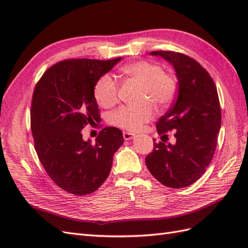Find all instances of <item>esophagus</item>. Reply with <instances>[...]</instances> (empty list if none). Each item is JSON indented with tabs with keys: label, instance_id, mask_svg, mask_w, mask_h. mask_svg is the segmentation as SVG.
Listing matches in <instances>:
<instances>
[{
	"label": "esophagus",
	"instance_id": "34e87169",
	"mask_svg": "<svg viewBox=\"0 0 248 248\" xmlns=\"http://www.w3.org/2000/svg\"><path fill=\"white\" fill-rule=\"evenodd\" d=\"M123 137H124V140L129 141L131 139L135 138V134H132V132H129V131H123Z\"/></svg>",
	"mask_w": 248,
	"mask_h": 248
}]
</instances>
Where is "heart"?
Instances as JSON below:
<instances>
[{
	"label": "heart",
	"instance_id": "1",
	"mask_svg": "<svg viewBox=\"0 0 248 248\" xmlns=\"http://www.w3.org/2000/svg\"><path fill=\"white\" fill-rule=\"evenodd\" d=\"M121 74L130 80L142 84L138 105H126L109 114V123L119 128L137 130L152 120L155 114V103L166 107L177 94L178 84L172 75L164 72L161 65L141 60L124 65ZM94 98L103 108L113 107L119 101V84L109 75L102 76L93 89Z\"/></svg>",
	"mask_w": 248,
	"mask_h": 248
}]
</instances>
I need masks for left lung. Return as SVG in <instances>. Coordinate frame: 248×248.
Masks as SVG:
<instances>
[{"label":"left lung","instance_id":"1","mask_svg":"<svg viewBox=\"0 0 248 248\" xmlns=\"http://www.w3.org/2000/svg\"><path fill=\"white\" fill-rule=\"evenodd\" d=\"M170 62L178 78V96L156 122V131L168 137L174 130V145L154 141L145 163L160 183L183 188L200 179L216 152L221 127L218 92L207 70L196 60L174 51H152Z\"/></svg>","mask_w":248,"mask_h":248}]
</instances>
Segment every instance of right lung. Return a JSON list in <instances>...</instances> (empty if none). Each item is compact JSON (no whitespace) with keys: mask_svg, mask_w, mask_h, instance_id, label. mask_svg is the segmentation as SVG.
Masks as SVG:
<instances>
[{"mask_svg":"<svg viewBox=\"0 0 248 248\" xmlns=\"http://www.w3.org/2000/svg\"><path fill=\"white\" fill-rule=\"evenodd\" d=\"M121 59L63 60L48 68L34 87L30 108L34 149L48 176L72 195L98 189L123 144L117 127L102 129L94 144L84 141L81 132L101 121L94 85Z\"/></svg>","mask_w":248,"mask_h":248,"instance_id":"add662e5","label":"right lung"}]
</instances>
